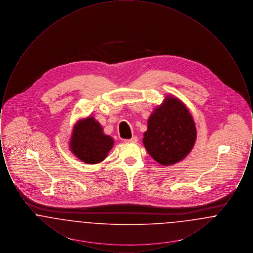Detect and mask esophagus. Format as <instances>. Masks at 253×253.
Masks as SVG:
<instances>
[{
  "label": "esophagus",
  "instance_id": "1",
  "mask_svg": "<svg viewBox=\"0 0 253 253\" xmlns=\"http://www.w3.org/2000/svg\"><path fill=\"white\" fill-rule=\"evenodd\" d=\"M125 141L126 142H132V143H134V142L137 141V137L136 136H132L130 139H125Z\"/></svg>",
  "mask_w": 253,
  "mask_h": 253
}]
</instances>
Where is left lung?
<instances>
[{"instance_id": "left-lung-1", "label": "left lung", "mask_w": 253, "mask_h": 253, "mask_svg": "<svg viewBox=\"0 0 253 253\" xmlns=\"http://www.w3.org/2000/svg\"><path fill=\"white\" fill-rule=\"evenodd\" d=\"M196 139L192 115L179 99L167 96L148 120L143 144L158 163L169 166L186 157Z\"/></svg>"}]
</instances>
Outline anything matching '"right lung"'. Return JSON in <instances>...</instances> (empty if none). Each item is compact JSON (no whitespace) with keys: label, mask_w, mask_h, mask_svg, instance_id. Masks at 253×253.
<instances>
[{"label":"right lung","mask_w":253,"mask_h":253,"mask_svg":"<svg viewBox=\"0 0 253 253\" xmlns=\"http://www.w3.org/2000/svg\"><path fill=\"white\" fill-rule=\"evenodd\" d=\"M113 145V138L103 133L102 127L94 118L89 117L74 126L70 149L76 157L87 164L104 160Z\"/></svg>","instance_id":"right-lung-1"}]
</instances>
